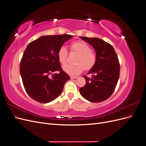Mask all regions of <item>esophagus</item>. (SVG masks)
<instances>
[{
	"label": "esophagus",
	"instance_id": "obj_1",
	"mask_svg": "<svg viewBox=\"0 0 146 146\" xmlns=\"http://www.w3.org/2000/svg\"><path fill=\"white\" fill-rule=\"evenodd\" d=\"M70 79H75V78H76L77 77H76V76H70Z\"/></svg>",
	"mask_w": 146,
	"mask_h": 146
}]
</instances>
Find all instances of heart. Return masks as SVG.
<instances>
[{"label": "heart", "mask_w": 146, "mask_h": 146, "mask_svg": "<svg viewBox=\"0 0 146 146\" xmlns=\"http://www.w3.org/2000/svg\"><path fill=\"white\" fill-rule=\"evenodd\" d=\"M70 50L78 54L76 59V64H68L63 67L64 71L70 75L77 76L80 74L83 69L85 70H90L94 66L97 56L96 53L90 49V46L86 42L78 41L70 44ZM58 58L60 62L64 64L68 60V51L64 46L60 47L58 51Z\"/></svg>", "instance_id": "obj_1"}]
</instances>
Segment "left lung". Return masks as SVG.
Returning a JSON list of instances; mask_svg holds the SVG:
<instances>
[{"mask_svg": "<svg viewBox=\"0 0 146 146\" xmlns=\"http://www.w3.org/2000/svg\"><path fill=\"white\" fill-rule=\"evenodd\" d=\"M91 44L96 51V62L87 74L83 77L86 85L80 88L83 98L91 102H101L108 99L115 90L120 73V65L116 53L109 43L98 38L80 37Z\"/></svg>", "mask_w": 146, "mask_h": 146, "instance_id": "8db88e82", "label": "left lung"}]
</instances>
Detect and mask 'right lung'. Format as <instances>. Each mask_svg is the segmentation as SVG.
Segmentation results:
<instances>
[{"label":"right lung","mask_w":146,"mask_h":146,"mask_svg":"<svg viewBox=\"0 0 146 146\" xmlns=\"http://www.w3.org/2000/svg\"><path fill=\"white\" fill-rule=\"evenodd\" d=\"M73 36L48 35L39 37L26 47L20 63V74L26 92L33 100L46 104L63 91L70 77L61 69L58 58L60 47ZM55 71L58 74H52ZM52 74V77L48 76Z\"/></svg>","instance_id":"obj_1"}]
</instances>
